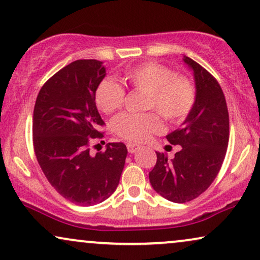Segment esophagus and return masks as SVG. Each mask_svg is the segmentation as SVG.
Returning a JSON list of instances; mask_svg holds the SVG:
<instances>
[{
    "label": "esophagus",
    "mask_w": 260,
    "mask_h": 260,
    "mask_svg": "<svg viewBox=\"0 0 260 260\" xmlns=\"http://www.w3.org/2000/svg\"><path fill=\"white\" fill-rule=\"evenodd\" d=\"M127 150L129 153H136L137 151L140 150V145L134 144V143H128L127 144Z\"/></svg>",
    "instance_id": "esophagus-1"
}]
</instances>
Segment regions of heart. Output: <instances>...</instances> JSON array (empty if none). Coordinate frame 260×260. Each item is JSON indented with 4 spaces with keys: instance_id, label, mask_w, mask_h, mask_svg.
<instances>
[{
    "instance_id": "1",
    "label": "heart",
    "mask_w": 260,
    "mask_h": 260,
    "mask_svg": "<svg viewBox=\"0 0 260 260\" xmlns=\"http://www.w3.org/2000/svg\"><path fill=\"white\" fill-rule=\"evenodd\" d=\"M122 79L136 91L144 92V109H155L169 121H181L195 103L192 83L183 76L158 63H144L127 69ZM123 86L112 78L100 82L95 92L96 105L106 114L120 109L124 101ZM114 132L129 141H144L152 133L162 129V122L154 112L123 113L113 121Z\"/></svg>"
}]
</instances>
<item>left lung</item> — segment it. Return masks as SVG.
Returning a JSON list of instances; mask_svg holds the SVG:
<instances>
[{
    "label": "left lung",
    "mask_w": 260,
    "mask_h": 260,
    "mask_svg": "<svg viewBox=\"0 0 260 260\" xmlns=\"http://www.w3.org/2000/svg\"><path fill=\"white\" fill-rule=\"evenodd\" d=\"M193 71L196 99L178 129L166 136L182 148L169 160L157 153L150 172L152 188L175 203L189 202L205 192L219 174L230 139V116L223 91L215 78L191 58H183Z\"/></svg>",
    "instance_id": "obj_1"
}]
</instances>
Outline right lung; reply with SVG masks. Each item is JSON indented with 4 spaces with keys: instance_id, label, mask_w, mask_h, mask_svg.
<instances>
[{
    "instance_id": "1",
    "label": "right lung",
    "mask_w": 260,
    "mask_h": 260,
    "mask_svg": "<svg viewBox=\"0 0 260 260\" xmlns=\"http://www.w3.org/2000/svg\"><path fill=\"white\" fill-rule=\"evenodd\" d=\"M96 59H79L43 85L33 112V146L50 184L78 206H94L115 191L127 157L122 143L107 144L90 154L91 139H101L105 122L95 92L106 68Z\"/></svg>"
}]
</instances>
